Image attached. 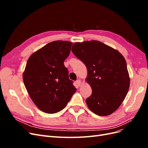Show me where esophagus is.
Masks as SVG:
<instances>
[{"label":"esophagus","instance_id":"34e87169","mask_svg":"<svg viewBox=\"0 0 148 148\" xmlns=\"http://www.w3.org/2000/svg\"><path fill=\"white\" fill-rule=\"evenodd\" d=\"M75 83H76V85H77V86H79L80 85H81V84H82V81H81V79H78L77 81L75 82Z\"/></svg>","mask_w":148,"mask_h":148}]
</instances>
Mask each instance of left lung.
<instances>
[{"label":"left lung","mask_w":148,"mask_h":148,"mask_svg":"<svg viewBox=\"0 0 148 148\" xmlns=\"http://www.w3.org/2000/svg\"><path fill=\"white\" fill-rule=\"evenodd\" d=\"M71 51L86 65V81L92 95L86 99L95 114L107 116L117 110L130 88L129 73L124 57L115 49L98 41L73 44Z\"/></svg>","instance_id":"8db88e82"}]
</instances>
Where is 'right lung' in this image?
<instances>
[{"label":"right lung","instance_id":"add662e5","mask_svg":"<svg viewBox=\"0 0 148 148\" xmlns=\"http://www.w3.org/2000/svg\"><path fill=\"white\" fill-rule=\"evenodd\" d=\"M72 44L66 41L49 42L28 59L23 82L31 99L44 112H60L77 91L64 64Z\"/></svg>","mask_w":148,"mask_h":148}]
</instances>
